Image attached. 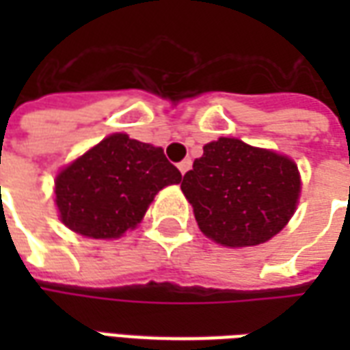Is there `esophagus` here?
Returning <instances> with one entry per match:
<instances>
[{
    "label": "esophagus",
    "mask_w": 350,
    "mask_h": 350,
    "mask_svg": "<svg viewBox=\"0 0 350 350\" xmlns=\"http://www.w3.org/2000/svg\"><path fill=\"white\" fill-rule=\"evenodd\" d=\"M191 165H193V163H191V159H183L182 163L178 165V168H180V172H182V174H185V172H187V170L191 168Z\"/></svg>",
    "instance_id": "esophagus-1"
}]
</instances>
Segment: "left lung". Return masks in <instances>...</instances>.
Instances as JSON below:
<instances>
[{"label": "left lung", "instance_id": "left-lung-1", "mask_svg": "<svg viewBox=\"0 0 350 350\" xmlns=\"http://www.w3.org/2000/svg\"><path fill=\"white\" fill-rule=\"evenodd\" d=\"M182 191L193 206L200 230L228 247L258 245L293 217L300 176L293 161L238 138L204 146Z\"/></svg>", "mask_w": 350, "mask_h": 350}]
</instances>
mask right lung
<instances>
[{
    "instance_id": "right-lung-1",
    "label": "right lung",
    "mask_w": 350,
    "mask_h": 350,
    "mask_svg": "<svg viewBox=\"0 0 350 350\" xmlns=\"http://www.w3.org/2000/svg\"><path fill=\"white\" fill-rule=\"evenodd\" d=\"M182 182L161 148L110 135L62 170L56 204L67 227L88 238H118L135 228L163 187Z\"/></svg>"
}]
</instances>
